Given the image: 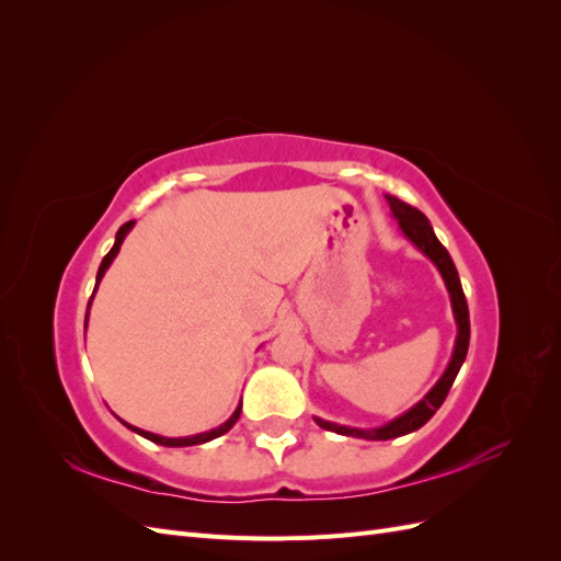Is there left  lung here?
Returning <instances> with one entry per match:
<instances>
[{
  "mask_svg": "<svg viewBox=\"0 0 561 561\" xmlns=\"http://www.w3.org/2000/svg\"><path fill=\"white\" fill-rule=\"evenodd\" d=\"M386 198H388L390 210H393V215L398 219L402 233L423 254H426V257L437 266L439 274H443L445 285H447V290H449V297H451V311H454V318H456L458 334H456L454 353H451V360H449V365L445 369V375L439 377V381L428 390L426 398L419 400L412 407V410H407L398 419L388 421L386 426H379V428H351V426H339V423L322 421V419L313 416L320 428L339 433V435H348V437H363V439H390V437H400V435L419 431L423 423H426L439 410V407H443V402H445V398L449 393V388H451V383H454V379L458 375V369H461V365L466 360L468 344H470L468 301H466L461 280H458L456 266H454V262L449 257L447 248L437 241V236H435V231H433L426 215H423L421 210H416L414 206H410V203L396 198V196H386Z\"/></svg>",
  "mask_w": 561,
  "mask_h": 561,
  "instance_id": "obj_1",
  "label": "left lung"
}]
</instances>
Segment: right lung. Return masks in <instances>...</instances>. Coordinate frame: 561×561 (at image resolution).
Returning <instances> with one entry per match:
<instances>
[{
  "label": "right lung",
  "instance_id": "add662e5",
  "mask_svg": "<svg viewBox=\"0 0 561 561\" xmlns=\"http://www.w3.org/2000/svg\"><path fill=\"white\" fill-rule=\"evenodd\" d=\"M133 225H135V219H130V222H126L122 229L116 231V241H114V245H112V250L105 254L103 257V262H100V268H98V276H95V290H98V285H100V280H103V276H105V271L110 268V264L114 262V257L118 254V250H122V243H124V239H126V233L133 229ZM95 290H93V295H95ZM93 299V297H91ZM91 299H89V309H91ZM87 322H89V311H87ZM87 328V325H83ZM239 416H241V404L236 407V412L222 423V426H217V428H213V431H208V433H198V435H190V437H163V435H157V433H149V431H142V428H135V426H130V423H126V421H122L126 428H130L133 433H138V435H142V437H147V439H151V443H157V445H163V447H192V445H203V443H210V439H215V437H219V435H225L227 431H231V426L236 421H239Z\"/></svg>",
  "mask_w": 561,
  "mask_h": 561
}]
</instances>
